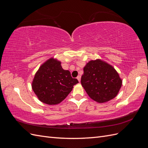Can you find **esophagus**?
Masks as SVG:
<instances>
[{
  "instance_id": "esophagus-1",
  "label": "esophagus",
  "mask_w": 148,
  "mask_h": 148,
  "mask_svg": "<svg viewBox=\"0 0 148 148\" xmlns=\"http://www.w3.org/2000/svg\"><path fill=\"white\" fill-rule=\"evenodd\" d=\"M77 79L78 80V82H80V80H81V76H80V75H78V77H77Z\"/></svg>"
}]
</instances>
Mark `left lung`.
I'll return each instance as SVG.
<instances>
[{"instance_id":"left-lung-1","label":"left lung","mask_w":148,"mask_h":148,"mask_svg":"<svg viewBox=\"0 0 148 148\" xmlns=\"http://www.w3.org/2000/svg\"><path fill=\"white\" fill-rule=\"evenodd\" d=\"M83 70L81 83L92 100L104 103L117 95L122 81L112 66L97 59L89 61Z\"/></svg>"}]
</instances>
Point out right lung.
I'll list each match as a JSON object with an SVG mask.
<instances>
[{"instance_id":"add662e5","label":"right lung","mask_w":148,"mask_h":148,"mask_svg":"<svg viewBox=\"0 0 148 148\" xmlns=\"http://www.w3.org/2000/svg\"><path fill=\"white\" fill-rule=\"evenodd\" d=\"M78 83L77 79L71 77L70 71L62 69L60 62L51 58L36 73L32 88L39 101L56 105L64 100Z\"/></svg>"}]
</instances>
